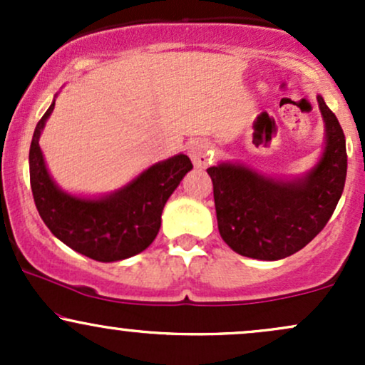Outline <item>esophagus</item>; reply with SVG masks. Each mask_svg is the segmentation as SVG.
Here are the masks:
<instances>
[{
    "label": "esophagus",
    "mask_w": 365,
    "mask_h": 365,
    "mask_svg": "<svg viewBox=\"0 0 365 365\" xmlns=\"http://www.w3.org/2000/svg\"><path fill=\"white\" fill-rule=\"evenodd\" d=\"M188 156L197 168H206L209 163L212 161V145L206 139H195L188 144Z\"/></svg>",
    "instance_id": "1"
}]
</instances>
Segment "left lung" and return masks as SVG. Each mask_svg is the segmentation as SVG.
I'll use <instances>...</instances> for the list:
<instances>
[{"label":"left lung","mask_w":365,"mask_h":365,"mask_svg":"<svg viewBox=\"0 0 365 365\" xmlns=\"http://www.w3.org/2000/svg\"><path fill=\"white\" fill-rule=\"evenodd\" d=\"M324 120V149L299 177H271L238 161L207 168L215 187L217 230L237 254L278 261L299 252L324 228L346 178L345 135L317 94Z\"/></svg>","instance_id":"left-lung-1"}]
</instances>
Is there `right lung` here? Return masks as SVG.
Here are the masks:
<instances>
[{
  "mask_svg": "<svg viewBox=\"0 0 365 365\" xmlns=\"http://www.w3.org/2000/svg\"><path fill=\"white\" fill-rule=\"evenodd\" d=\"M54 101L56 96L37 123L29 150L31 187L39 216L58 240L94 261H123L142 252L158 235L166 200L194 168L190 159L182 153L175 154L110 194H70L49 175L39 145Z\"/></svg>",
  "mask_w": 365,
  "mask_h": 365,
  "instance_id": "right-lung-1",
  "label": "right lung"
}]
</instances>
